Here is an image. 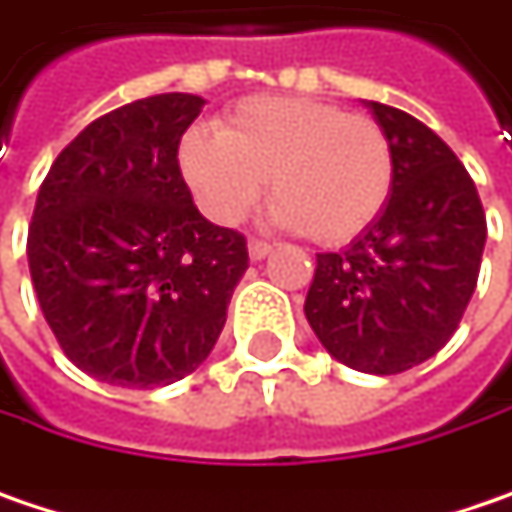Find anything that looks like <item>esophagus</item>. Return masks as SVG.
<instances>
[{
	"instance_id": "34e87169",
	"label": "esophagus",
	"mask_w": 512,
	"mask_h": 512,
	"mask_svg": "<svg viewBox=\"0 0 512 512\" xmlns=\"http://www.w3.org/2000/svg\"><path fill=\"white\" fill-rule=\"evenodd\" d=\"M247 253H250V259H253V262H262L265 256H271V253H274V247H271L268 241L250 238V241H247Z\"/></svg>"
}]
</instances>
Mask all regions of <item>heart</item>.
Returning <instances> with one entry per match:
<instances>
[{
  "label": "heart",
  "mask_w": 512,
  "mask_h": 512,
  "mask_svg": "<svg viewBox=\"0 0 512 512\" xmlns=\"http://www.w3.org/2000/svg\"><path fill=\"white\" fill-rule=\"evenodd\" d=\"M177 165L212 221H241L271 183L268 221L320 244H347L370 230L396 174L376 119L297 95L244 98L224 113L218 133L186 130Z\"/></svg>",
  "instance_id": "obj_1"
}]
</instances>
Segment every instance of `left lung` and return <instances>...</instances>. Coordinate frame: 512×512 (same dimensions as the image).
<instances>
[{
	"instance_id": "8db88e82",
	"label": "left lung",
	"mask_w": 512,
	"mask_h": 512,
	"mask_svg": "<svg viewBox=\"0 0 512 512\" xmlns=\"http://www.w3.org/2000/svg\"><path fill=\"white\" fill-rule=\"evenodd\" d=\"M393 148V192L379 221L341 253H317L306 320L352 370L393 376L446 347L469 306L487 215L455 151L420 119L364 101Z\"/></svg>"
}]
</instances>
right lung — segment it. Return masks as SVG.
<instances>
[{
  "label": "right lung",
  "instance_id": "add662e5",
  "mask_svg": "<svg viewBox=\"0 0 512 512\" xmlns=\"http://www.w3.org/2000/svg\"><path fill=\"white\" fill-rule=\"evenodd\" d=\"M201 95L163 92L81 130L28 227L31 282L69 361L119 387H163L212 352L247 241L192 201L177 148Z\"/></svg>",
  "mask_w": 512,
  "mask_h": 512
}]
</instances>
